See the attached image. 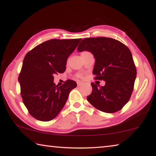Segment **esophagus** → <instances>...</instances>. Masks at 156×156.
Masks as SVG:
<instances>
[{
    "label": "esophagus",
    "mask_w": 156,
    "mask_h": 156,
    "mask_svg": "<svg viewBox=\"0 0 156 156\" xmlns=\"http://www.w3.org/2000/svg\"><path fill=\"white\" fill-rule=\"evenodd\" d=\"M83 84H84V83H82V82H78V83H77V84H78V87L82 86V85H83Z\"/></svg>",
    "instance_id": "esophagus-1"
}]
</instances>
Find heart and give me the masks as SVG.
<instances>
[{"label":"heart","mask_w":156,"mask_h":156,"mask_svg":"<svg viewBox=\"0 0 156 156\" xmlns=\"http://www.w3.org/2000/svg\"><path fill=\"white\" fill-rule=\"evenodd\" d=\"M80 76H80H80V75H79V76Z\"/></svg>","instance_id":"heart-1"}]
</instances>
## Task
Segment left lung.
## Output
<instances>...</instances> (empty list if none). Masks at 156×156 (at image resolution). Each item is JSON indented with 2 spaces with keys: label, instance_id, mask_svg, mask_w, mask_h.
<instances>
[{
  "label": "left lung",
  "instance_id": "left-lung-1",
  "mask_svg": "<svg viewBox=\"0 0 156 156\" xmlns=\"http://www.w3.org/2000/svg\"><path fill=\"white\" fill-rule=\"evenodd\" d=\"M78 51H88L94 55L95 79L105 81V85L100 87L91 83L92 92L87 97L89 103L105 113L120 110L130 99L136 78L130 50L115 39L97 37L83 39Z\"/></svg>",
  "mask_w": 156,
  "mask_h": 156
}]
</instances>
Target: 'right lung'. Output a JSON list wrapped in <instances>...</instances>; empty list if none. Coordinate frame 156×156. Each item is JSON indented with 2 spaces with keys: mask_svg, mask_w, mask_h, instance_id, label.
Here are the masks:
<instances>
[{
  "mask_svg": "<svg viewBox=\"0 0 156 156\" xmlns=\"http://www.w3.org/2000/svg\"><path fill=\"white\" fill-rule=\"evenodd\" d=\"M81 38L51 39L44 42L25 55L18 76L20 94L29 113L36 119L47 122L56 117L77 86L67 80L58 87L54 75L66 69L67 60Z\"/></svg>",
  "mask_w": 156,
  "mask_h": 156,
  "instance_id": "right-lung-1",
  "label": "right lung"
}]
</instances>
